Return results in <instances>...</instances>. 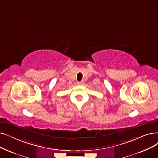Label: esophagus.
<instances>
[{"mask_svg":"<svg viewBox=\"0 0 158 158\" xmlns=\"http://www.w3.org/2000/svg\"><path fill=\"white\" fill-rule=\"evenodd\" d=\"M77 84H78V85H82L84 84V80H81V81H78Z\"/></svg>","mask_w":158,"mask_h":158,"instance_id":"obj_1","label":"esophagus"}]
</instances>
